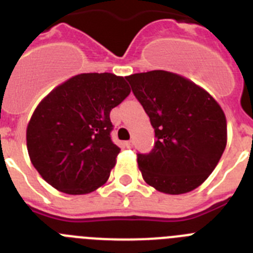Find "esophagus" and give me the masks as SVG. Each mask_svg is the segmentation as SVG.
I'll use <instances>...</instances> for the list:
<instances>
[{
	"label": "esophagus",
	"mask_w": 253,
	"mask_h": 253,
	"mask_svg": "<svg viewBox=\"0 0 253 253\" xmlns=\"http://www.w3.org/2000/svg\"><path fill=\"white\" fill-rule=\"evenodd\" d=\"M124 145L126 148H131V147H133V142H131V140H128V142L124 143Z\"/></svg>",
	"instance_id": "1"
}]
</instances>
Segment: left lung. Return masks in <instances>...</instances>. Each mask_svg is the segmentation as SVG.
<instances>
[{
  "label": "left lung",
  "mask_w": 253,
  "mask_h": 253,
  "mask_svg": "<svg viewBox=\"0 0 253 253\" xmlns=\"http://www.w3.org/2000/svg\"><path fill=\"white\" fill-rule=\"evenodd\" d=\"M155 133L154 147L138 153L143 178L157 191L182 194L213 172L227 143L223 110L206 90L163 70L126 76Z\"/></svg>",
  "instance_id": "1"
}]
</instances>
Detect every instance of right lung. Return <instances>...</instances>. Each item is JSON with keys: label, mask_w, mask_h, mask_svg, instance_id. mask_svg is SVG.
Instances as JSON below:
<instances>
[{"label": "right lung", "mask_w": 253, "mask_h": 253, "mask_svg": "<svg viewBox=\"0 0 253 253\" xmlns=\"http://www.w3.org/2000/svg\"><path fill=\"white\" fill-rule=\"evenodd\" d=\"M129 94L123 76L80 74L37 105L27 125V150L48 184L86 194L108 180L120 152L111 140L110 111Z\"/></svg>", "instance_id": "1"}]
</instances>
